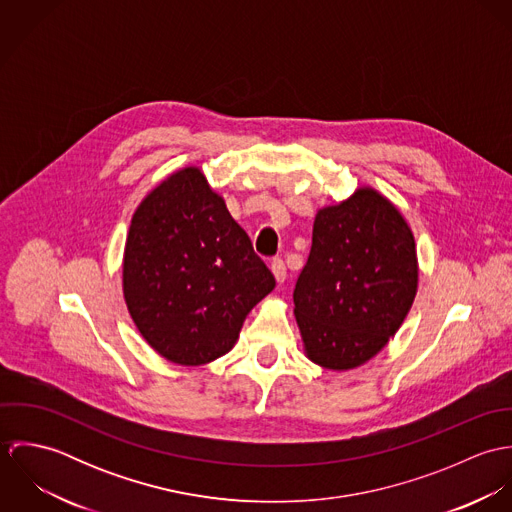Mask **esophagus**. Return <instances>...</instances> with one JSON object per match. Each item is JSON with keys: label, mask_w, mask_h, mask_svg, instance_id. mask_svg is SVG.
Returning <instances> with one entry per match:
<instances>
[{"label": "esophagus", "mask_w": 512, "mask_h": 512, "mask_svg": "<svg viewBox=\"0 0 512 512\" xmlns=\"http://www.w3.org/2000/svg\"><path fill=\"white\" fill-rule=\"evenodd\" d=\"M272 274H274V278L278 280V284H282V282L286 280L288 272H286V264H284L282 258H274V260H272Z\"/></svg>", "instance_id": "esophagus-1"}]
</instances>
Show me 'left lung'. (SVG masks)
<instances>
[{
    "label": "left lung",
    "mask_w": 512,
    "mask_h": 512,
    "mask_svg": "<svg viewBox=\"0 0 512 512\" xmlns=\"http://www.w3.org/2000/svg\"><path fill=\"white\" fill-rule=\"evenodd\" d=\"M416 288L414 234L390 201L359 189L321 209L293 290L307 357L333 370L370 361L400 329Z\"/></svg>",
    "instance_id": "left-lung-1"
}]
</instances>
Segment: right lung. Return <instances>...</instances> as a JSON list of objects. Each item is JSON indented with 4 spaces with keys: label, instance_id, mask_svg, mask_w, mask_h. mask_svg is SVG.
<instances>
[{
    "label": "right lung",
    "instance_id": "right-lung-1",
    "mask_svg": "<svg viewBox=\"0 0 512 512\" xmlns=\"http://www.w3.org/2000/svg\"><path fill=\"white\" fill-rule=\"evenodd\" d=\"M276 278L197 167L138 207L124 252V297L147 343L177 365H205L238 339Z\"/></svg>",
    "mask_w": 512,
    "mask_h": 512
}]
</instances>
